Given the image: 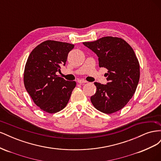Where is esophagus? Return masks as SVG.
I'll return each instance as SVG.
<instances>
[{
  "mask_svg": "<svg viewBox=\"0 0 161 161\" xmlns=\"http://www.w3.org/2000/svg\"><path fill=\"white\" fill-rule=\"evenodd\" d=\"M78 82L80 84H84V83H86L87 81H86L85 80H82V79H79L78 80Z\"/></svg>",
  "mask_w": 161,
  "mask_h": 161,
  "instance_id": "34e87169",
  "label": "esophagus"
}]
</instances>
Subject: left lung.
Here are the masks:
<instances>
[{
    "label": "left lung",
    "instance_id": "obj_1",
    "mask_svg": "<svg viewBox=\"0 0 161 161\" xmlns=\"http://www.w3.org/2000/svg\"><path fill=\"white\" fill-rule=\"evenodd\" d=\"M83 44L94 52L99 67L108 69L107 85L95 82L91 101L95 108L111 114L122 109L134 95L140 79V64L131 47L123 39L107 36Z\"/></svg>",
    "mask_w": 161,
    "mask_h": 161
}]
</instances>
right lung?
<instances>
[{"label":"right lung","instance_id":"obj_1","mask_svg":"<svg viewBox=\"0 0 161 161\" xmlns=\"http://www.w3.org/2000/svg\"><path fill=\"white\" fill-rule=\"evenodd\" d=\"M74 47L69 43L47 40L34 48L28 57L24 85L35 104L49 114L65 108L76 86L75 81L66 80L56 74L66 64Z\"/></svg>","mask_w":161,"mask_h":161}]
</instances>
